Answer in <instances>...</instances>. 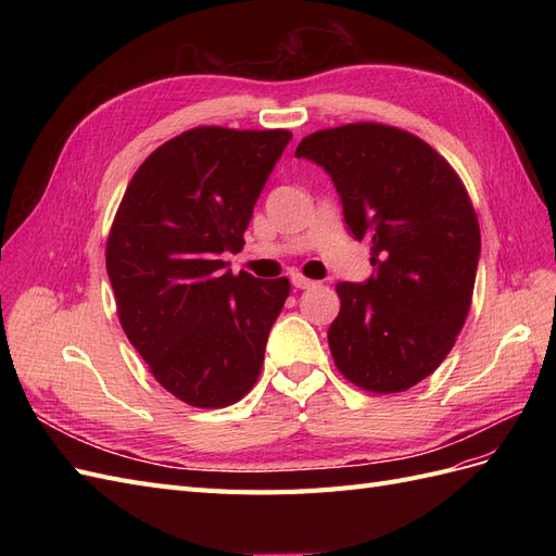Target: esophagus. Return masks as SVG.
Listing matches in <instances>:
<instances>
[{
    "label": "esophagus",
    "instance_id": "1",
    "mask_svg": "<svg viewBox=\"0 0 556 556\" xmlns=\"http://www.w3.org/2000/svg\"><path fill=\"white\" fill-rule=\"evenodd\" d=\"M290 280H292V285H294L296 290H308V288H313V285H315V280H311V278H304V276H301V274H294Z\"/></svg>",
    "mask_w": 556,
    "mask_h": 556
}]
</instances>
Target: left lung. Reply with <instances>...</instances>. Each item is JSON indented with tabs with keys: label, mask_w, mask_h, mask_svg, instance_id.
Segmentation results:
<instances>
[{
	"label": "left lung",
	"mask_w": 556,
	"mask_h": 556,
	"mask_svg": "<svg viewBox=\"0 0 556 556\" xmlns=\"http://www.w3.org/2000/svg\"><path fill=\"white\" fill-rule=\"evenodd\" d=\"M296 157L329 174L374 274L339 282L329 348L339 371L376 394L406 392L443 364L473 296L480 227L464 182L413 134L355 123L315 131Z\"/></svg>",
	"instance_id": "obj_1"
}]
</instances>
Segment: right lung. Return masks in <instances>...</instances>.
Wrapping results in <instances>:
<instances>
[{
  "mask_svg": "<svg viewBox=\"0 0 556 556\" xmlns=\"http://www.w3.org/2000/svg\"><path fill=\"white\" fill-rule=\"evenodd\" d=\"M292 139L285 129L197 127L166 141L127 185L106 271L129 343L166 392L225 408L257 382L290 280H260L223 252L243 248L252 208Z\"/></svg>",
  "mask_w": 556,
  "mask_h": 556,
  "instance_id": "1",
  "label": "right lung"
}]
</instances>
